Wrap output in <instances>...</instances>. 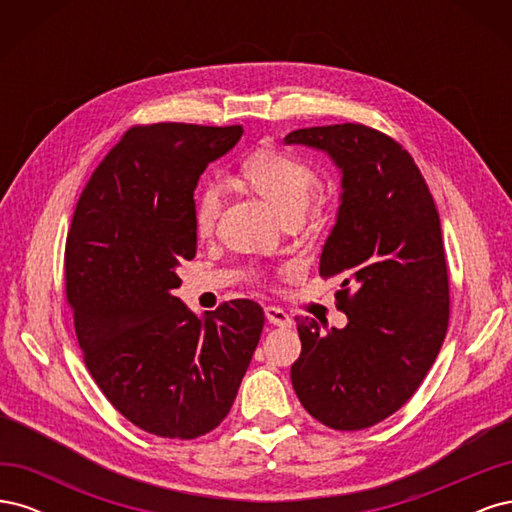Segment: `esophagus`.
I'll return each mask as SVG.
<instances>
[{
    "mask_svg": "<svg viewBox=\"0 0 512 512\" xmlns=\"http://www.w3.org/2000/svg\"><path fill=\"white\" fill-rule=\"evenodd\" d=\"M265 316L271 324H275V327H290L292 324V318L284 312L282 307H275V305L265 307Z\"/></svg>",
    "mask_w": 512,
    "mask_h": 512,
    "instance_id": "1",
    "label": "esophagus"
}]
</instances>
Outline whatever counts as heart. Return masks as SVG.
<instances>
[{
	"mask_svg": "<svg viewBox=\"0 0 512 512\" xmlns=\"http://www.w3.org/2000/svg\"><path fill=\"white\" fill-rule=\"evenodd\" d=\"M241 175L254 190L265 196L284 220H299L318 188V170L297 153L262 149L247 156ZM224 207L220 181H207L194 200V226L200 237H207L218 224Z\"/></svg>",
	"mask_w": 512,
	"mask_h": 512,
	"instance_id": "heart-1",
	"label": "heart"
}]
</instances>
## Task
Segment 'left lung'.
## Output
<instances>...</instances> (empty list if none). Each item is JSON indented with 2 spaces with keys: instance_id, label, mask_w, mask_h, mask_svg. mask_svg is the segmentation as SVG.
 <instances>
[{
  "instance_id": "left-lung-1",
  "label": "left lung",
  "mask_w": 512,
  "mask_h": 512,
  "mask_svg": "<svg viewBox=\"0 0 512 512\" xmlns=\"http://www.w3.org/2000/svg\"><path fill=\"white\" fill-rule=\"evenodd\" d=\"M288 145L327 151L342 168V205L320 277H337L344 329L297 322L290 380L303 408L339 431L376 425L416 393L451 314L440 215L421 170L395 138L363 123L303 128Z\"/></svg>"
}]
</instances>
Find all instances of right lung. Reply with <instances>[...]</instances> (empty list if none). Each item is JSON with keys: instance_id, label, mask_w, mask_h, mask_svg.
Returning a JSON list of instances; mask_svg holds the SVG:
<instances>
[{"instance_id": "obj_1", "label": "right lung", "mask_w": 512, "mask_h": 512, "mask_svg": "<svg viewBox=\"0 0 512 512\" xmlns=\"http://www.w3.org/2000/svg\"><path fill=\"white\" fill-rule=\"evenodd\" d=\"M241 126H134L106 153L76 203L66 239V299L83 361L130 423L173 440L218 427L265 327L256 301L205 320L173 288L196 256L194 190Z\"/></svg>"}]
</instances>
